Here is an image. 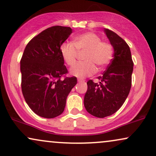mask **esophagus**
Instances as JSON below:
<instances>
[{
  "mask_svg": "<svg viewBox=\"0 0 156 156\" xmlns=\"http://www.w3.org/2000/svg\"><path fill=\"white\" fill-rule=\"evenodd\" d=\"M78 81L79 82V83H83L85 80H84L83 79H80V78H79V79H78Z\"/></svg>",
  "mask_w": 156,
  "mask_h": 156,
  "instance_id": "esophagus-1",
  "label": "esophagus"
}]
</instances>
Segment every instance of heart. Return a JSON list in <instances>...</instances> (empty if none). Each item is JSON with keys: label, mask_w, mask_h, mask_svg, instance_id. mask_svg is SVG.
<instances>
[{"label": "heart", "mask_w": 156, "mask_h": 156, "mask_svg": "<svg viewBox=\"0 0 156 156\" xmlns=\"http://www.w3.org/2000/svg\"><path fill=\"white\" fill-rule=\"evenodd\" d=\"M86 50L84 62H77L70 68V73L78 78L90 76L96 72L97 67L102 69L110 63L113 55V48L96 33L89 32L76 37L73 43L65 41L60 46V53L67 65H73L76 62L78 51Z\"/></svg>", "instance_id": "b5f03b06"}]
</instances>
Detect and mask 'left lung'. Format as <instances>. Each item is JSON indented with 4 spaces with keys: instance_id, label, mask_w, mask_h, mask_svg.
<instances>
[{
    "instance_id": "1",
    "label": "left lung",
    "mask_w": 156,
    "mask_h": 156,
    "mask_svg": "<svg viewBox=\"0 0 156 156\" xmlns=\"http://www.w3.org/2000/svg\"><path fill=\"white\" fill-rule=\"evenodd\" d=\"M114 49L113 58L107 70L99 76V83L92 80L87 82L84 106L89 113L105 118L115 113L123 105L132 86L134 62L129 46L113 31L105 29Z\"/></svg>"
}]
</instances>
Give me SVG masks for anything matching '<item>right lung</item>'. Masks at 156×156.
<instances>
[{"mask_svg":"<svg viewBox=\"0 0 156 156\" xmlns=\"http://www.w3.org/2000/svg\"><path fill=\"white\" fill-rule=\"evenodd\" d=\"M69 27L53 26L31 39L20 61L22 91L26 102L37 115L53 119L65 110L77 78L67 73L60 46L72 33Z\"/></svg>","mask_w":156,"mask_h":156,"instance_id":"obj_1","label":"right lung"}]
</instances>
